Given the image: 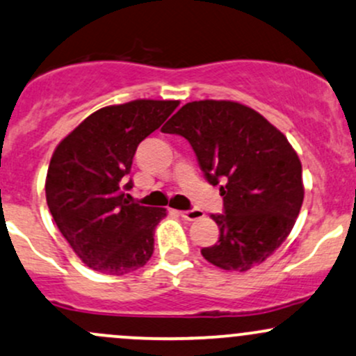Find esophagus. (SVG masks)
Masks as SVG:
<instances>
[{"mask_svg":"<svg viewBox=\"0 0 356 356\" xmlns=\"http://www.w3.org/2000/svg\"><path fill=\"white\" fill-rule=\"evenodd\" d=\"M179 216L186 221H197L204 218V213L199 209H189V211H179Z\"/></svg>","mask_w":356,"mask_h":356,"instance_id":"34e87169","label":"esophagus"}]
</instances>
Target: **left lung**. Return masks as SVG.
Returning a JSON list of instances; mask_svg holds the SVG:
<instances>
[{
	"label": "left lung",
	"instance_id": "8db88e82",
	"mask_svg": "<svg viewBox=\"0 0 356 356\" xmlns=\"http://www.w3.org/2000/svg\"><path fill=\"white\" fill-rule=\"evenodd\" d=\"M184 136L209 184L221 182L225 213L211 214L220 240L201 253L222 270L267 260L294 228L304 199L302 165L286 135L236 101H193L162 127Z\"/></svg>",
	"mask_w": 356,
	"mask_h": 356
}]
</instances>
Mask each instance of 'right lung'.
Wrapping results in <instances>:
<instances>
[{"label": "right lung", "mask_w": 356, "mask_h": 356, "mask_svg": "<svg viewBox=\"0 0 356 356\" xmlns=\"http://www.w3.org/2000/svg\"><path fill=\"white\" fill-rule=\"evenodd\" d=\"M179 101L136 99L101 108L58 143L45 196L70 248L92 270L124 275L150 260L165 208L128 201L123 189L136 147L172 115Z\"/></svg>", "instance_id": "1"}]
</instances>
